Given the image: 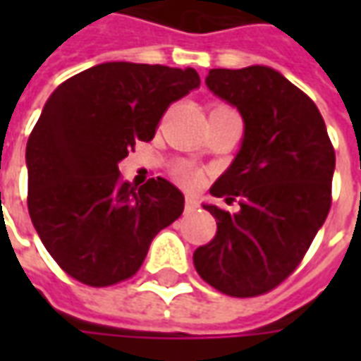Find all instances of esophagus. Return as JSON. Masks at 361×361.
Masks as SVG:
<instances>
[{
    "instance_id": "34e87169",
    "label": "esophagus",
    "mask_w": 361,
    "mask_h": 361,
    "mask_svg": "<svg viewBox=\"0 0 361 361\" xmlns=\"http://www.w3.org/2000/svg\"><path fill=\"white\" fill-rule=\"evenodd\" d=\"M199 209V201H197L193 195H188L185 197V211L188 212H193Z\"/></svg>"
}]
</instances>
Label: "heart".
Wrapping results in <instances>:
<instances>
[{
    "label": "heart",
    "instance_id": "heart-1",
    "mask_svg": "<svg viewBox=\"0 0 361 361\" xmlns=\"http://www.w3.org/2000/svg\"><path fill=\"white\" fill-rule=\"evenodd\" d=\"M173 176H176V180L181 181V183H185V185H193L199 181V173H197L195 168H191L189 164H180L176 170H173Z\"/></svg>",
    "mask_w": 361,
    "mask_h": 361
}]
</instances>
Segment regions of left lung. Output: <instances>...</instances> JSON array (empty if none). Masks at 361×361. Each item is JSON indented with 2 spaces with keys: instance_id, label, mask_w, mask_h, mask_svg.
<instances>
[{
  "instance_id": "obj_1",
  "label": "left lung",
  "mask_w": 361,
  "mask_h": 361,
  "mask_svg": "<svg viewBox=\"0 0 361 361\" xmlns=\"http://www.w3.org/2000/svg\"><path fill=\"white\" fill-rule=\"evenodd\" d=\"M204 82L243 119L240 150L211 188L226 203L238 197L240 211L203 204L216 235L193 265L224 294H265L294 272L325 222L334 149L317 106L276 69H211Z\"/></svg>"
}]
</instances>
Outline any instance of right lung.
<instances>
[{"mask_svg":"<svg viewBox=\"0 0 361 361\" xmlns=\"http://www.w3.org/2000/svg\"><path fill=\"white\" fill-rule=\"evenodd\" d=\"M195 69L106 61L61 82L27 142L28 212L44 247L89 286L139 271L185 197L164 178L135 188L118 164L150 141L166 108L199 89Z\"/></svg>","mask_w":361,"mask_h":361,"instance_id":"add662e5","label":"right lung"}]
</instances>
